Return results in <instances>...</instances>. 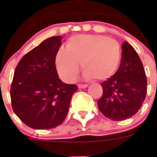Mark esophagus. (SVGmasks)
Segmentation results:
<instances>
[{"instance_id":"esophagus-1","label":"esophagus","mask_w":157,"mask_h":157,"mask_svg":"<svg viewBox=\"0 0 157 157\" xmlns=\"http://www.w3.org/2000/svg\"><path fill=\"white\" fill-rule=\"evenodd\" d=\"M87 87H88L87 85H78L79 89H85V88H87Z\"/></svg>"}]
</instances>
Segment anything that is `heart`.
Here are the masks:
<instances>
[{"mask_svg":"<svg viewBox=\"0 0 157 157\" xmlns=\"http://www.w3.org/2000/svg\"><path fill=\"white\" fill-rule=\"evenodd\" d=\"M121 60V45L106 36L86 34L67 40L66 50H59L55 56L58 73L63 81L72 82L80 71V63L86 80L107 81L114 76Z\"/></svg>","mask_w":157,"mask_h":157,"instance_id":"1","label":"heart"}]
</instances>
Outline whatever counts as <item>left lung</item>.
I'll list each match as a JSON object with an SVG mask.
<instances>
[{
	"instance_id": "1",
	"label": "left lung",
	"mask_w": 157,
	"mask_h": 157,
	"mask_svg": "<svg viewBox=\"0 0 157 157\" xmlns=\"http://www.w3.org/2000/svg\"><path fill=\"white\" fill-rule=\"evenodd\" d=\"M122 56L117 71L101 84L103 93L98 109L107 118L123 121L141 108L147 94V77L144 65L129 42L121 45Z\"/></svg>"
}]
</instances>
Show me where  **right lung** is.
I'll use <instances>...</instances> for the list:
<instances>
[{
  "instance_id": "right-lung-1",
  "label": "right lung",
  "mask_w": 157,
  "mask_h": 157,
  "mask_svg": "<svg viewBox=\"0 0 157 157\" xmlns=\"http://www.w3.org/2000/svg\"><path fill=\"white\" fill-rule=\"evenodd\" d=\"M60 36L43 40L21 59L11 85L12 107L28 126L47 129L61 124L69 109L76 85L59 78L55 56L62 45Z\"/></svg>"
}]
</instances>
